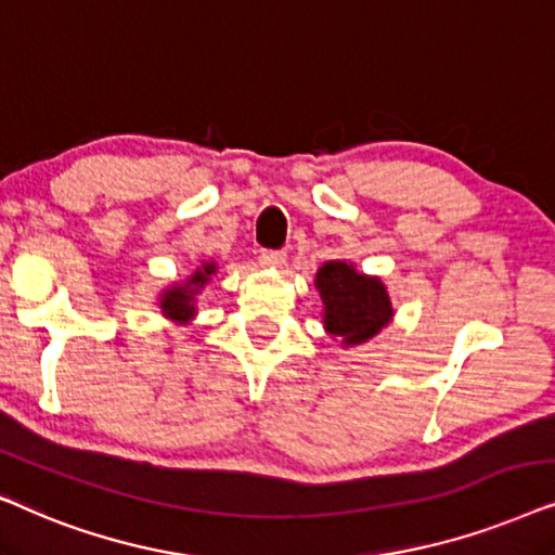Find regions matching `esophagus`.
<instances>
[{
	"instance_id": "1",
	"label": "esophagus",
	"mask_w": 555,
	"mask_h": 555,
	"mask_svg": "<svg viewBox=\"0 0 555 555\" xmlns=\"http://www.w3.org/2000/svg\"><path fill=\"white\" fill-rule=\"evenodd\" d=\"M258 261H261L263 269H282L286 256L282 250H261V256H258Z\"/></svg>"
}]
</instances>
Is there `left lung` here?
<instances>
[{
  "label": "left lung",
  "instance_id": "1",
  "mask_svg": "<svg viewBox=\"0 0 555 555\" xmlns=\"http://www.w3.org/2000/svg\"><path fill=\"white\" fill-rule=\"evenodd\" d=\"M324 305V330L345 347L363 345L393 320V305L378 276L347 261H324L314 279Z\"/></svg>",
  "mask_w": 555,
  "mask_h": 555
}]
</instances>
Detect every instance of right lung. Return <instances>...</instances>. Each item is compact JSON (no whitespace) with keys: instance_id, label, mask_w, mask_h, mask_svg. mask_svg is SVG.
<instances>
[{"instance_id":"obj_1","label":"right lung","mask_w":555,"mask_h":555,"mask_svg":"<svg viewBox=\"0 0 555 555\" xmlns=\"http://www.w3.org/2000/svg\"><path fill=\"white\" fill-rule=\"evenodd\" d=\"M216 271H218L216 263L205 261V263H201V269H195V273L188 276V282L167 286L159 297L162 314H165L167 320L180 322V324L190 322L192 317H195V297L201 294L203 286L210 282V276Z\"/></svg>"}]
</instances>
